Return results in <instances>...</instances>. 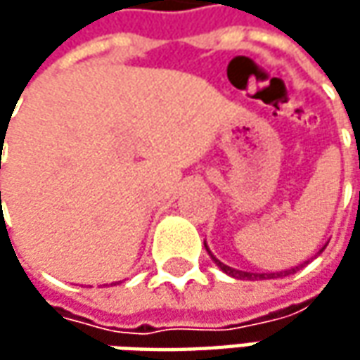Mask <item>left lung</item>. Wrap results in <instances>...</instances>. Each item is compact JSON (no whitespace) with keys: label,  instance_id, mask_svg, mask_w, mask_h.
<instances>
[{"label":"left lung","instance_id":"left-lung-1","mask_svg":"<svg viewBox=\"0 0 360 360\" xmlns=\"http://www.w3.org/2000/svg\"><path fill=\"white\" fill-rule=\"evenodd\" d=\"M208 250V248H206ZM208 255H210V250H208ZM212 256V255H210ZM212 260H214L216 264L220 266V270H224L226 274L230 276H234V278H240V281H258V278H272V276H286V274H292V272H297V269H290V270H284V272H270V274H255V272H244V270H236V269H230L226 264H222L218 258L212 256Z\"/></svg>","mask_w":360,"mask_h":360}]
</instances>
